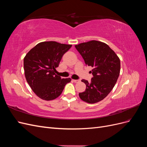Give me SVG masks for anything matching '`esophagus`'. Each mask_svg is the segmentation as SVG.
Masks as SVG:
<instances>
[{
  "label": "esophagus",
  "mask_w": 147,
  "mask_h": 147,
  "mask_svg": "<svg viewBox=\"0 0 147 147\" xmlns=\"http://www.w3.org/2000/svg\"><path fill=\"white\" fill-rule=\"evenodd\" d=\"M72 81L74 82H75V83H78V82H80V80H72Z\"/></svg>",
  "instance_id": "1"
}]
</instances>
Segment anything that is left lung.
I'll use <instances>...</instances> for the list:
<instances>
[{"instance_id": "left-lung-1", "label": "left lung", "mask_w": 147, "mask_h": 147, "mask_svg": "<svg viewBox=\"0 0 147 147\" xmlns=\"http://www.w3.org/2000/svg\"><path fill=\"white\" fill-rule=\"evenodd\" d=\"M86 65L93 67V77L86 88L79 93L80 99L89 104L97 103L107 96L117 83L120 72V60L106 43L97 40L80 43L75 46Z\"/></svg>"}]
</instances>
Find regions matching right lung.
Returning a JSON list of instances; mask_svg holds the SVG:
<instances>
[{
    "instance_id": "add662e5",
    "label": "right lung",
    "mask_w": 147,
    "mask_h": 147,
    "mask_svg": "<svg viewBox=\"0 0 147 147\" xmlns=\"http://www.w3.org/2000/svg\"><path fill=\"white\" fill-rule=\"evenodd\" d=\"M72 45L56 42L38 43L24 58L25 77L34 93L40 98L53 100L59 97L70 78H61L55 74L62 57Z\"/></svg>"
}]
</instances>
